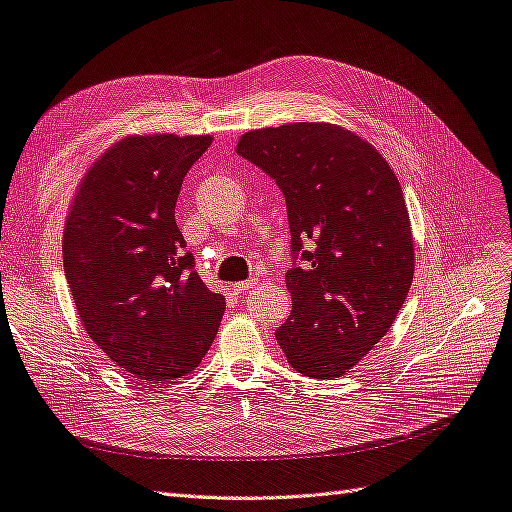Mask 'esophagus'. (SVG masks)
Wrapping results in <instances>:
<instances>
[{"label":"esophagus","mask_w":512,"mask_h":512,"mask_svg":"<svg viewBox=\"0 0 512 512\" xmlns=\"http://www.w3.org/2000/svg\"><path fill=\"white\" fill-rule=\"evenodd\" d=\"M256 286H258V280H256V277H252V280L232 284V290H235L237 294H241V292H247V290H252V288H256Z\"/></svg>","instance_id":"obj_1"}]
</instances>
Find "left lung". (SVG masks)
I'll return each instance as SVG.
<instances>
[{
	"label": "left lung",
	"instance_id": "left-lung-1",
	"mask_svg": "<svg viewBox=\"0 0 512 512\" xmlns=\"http://www.w3.org/2000/svg\"><path fill=\"white\" fill-rule=\"evenodd\" d=\"M237 153L280 185L303 260L286 273L292 312L277 344L303 376H344L389 333L412 286V228L393 168L361 136L316 121L245 132Z\"/></svg>",
	"mask_w": 512,
	"mask_h": 512
}]
</instances>
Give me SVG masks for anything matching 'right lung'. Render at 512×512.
<instances>
[{"instance_id": "right-lung-1", "label": "right lung", "mask_w": 512, "mask_h": 512, "mask_svg": "<svg viewBox=\"0 0 512 512\" xmlns=\"http://www.w3.org/2000/svg\"><path fill=\"white\" fill-rule=\"evenodd\" d=\"M213 138L132 134L89 166L64 230V271L96 346L128 374H190L218 333L226 301L194 271L175 222L181 183Z\"/></svg>"}]
</instances>
